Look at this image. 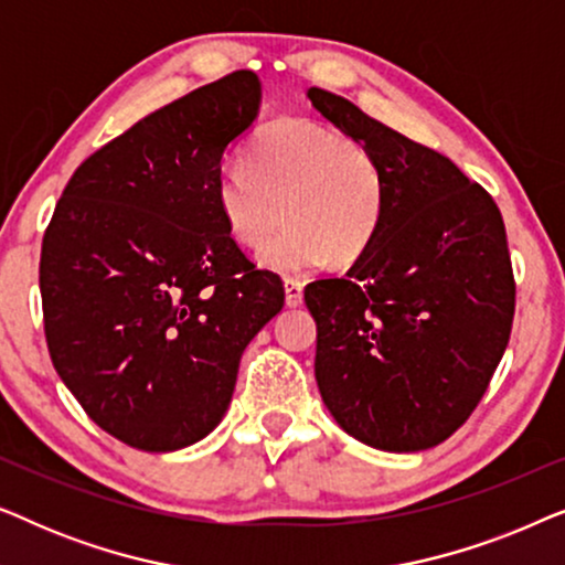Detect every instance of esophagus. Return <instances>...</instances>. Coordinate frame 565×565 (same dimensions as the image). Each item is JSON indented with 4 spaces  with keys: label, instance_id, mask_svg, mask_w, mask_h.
Listing matches in <instances>:
<instances>
[{
    "label": "esophagus",
    "instance_id": "esophagus-1",
    "mask_svg": "<svg viewBox=\"0 0 565 565\" xmlns=\"http://www.w3.org/2000/svg\"><path fill=\"white\" fill-rule=\"evenodd\" d=\"M285 303L290 308L303 303V282L296 280V277H288V280H285Z\"/></svg>",
    "mask_w": 565,
    "mask_h": 565
}]
</instances>
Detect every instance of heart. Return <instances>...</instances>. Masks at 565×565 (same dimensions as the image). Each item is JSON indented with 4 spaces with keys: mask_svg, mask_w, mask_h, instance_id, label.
I'll return each mask as SVG.
<instances>
[{
    "mask_svg": "<svg viewBox=\"0 0 565 565\" xmlns=\"http://www.w3.org/2000/svg\"><path fill=\"white\" fill-rule=\"evenodd\" d=\"M215 200L231 238L246 249H259L285 213L290 226L259 262L273 273L298 275L331 257H360L373 244L388 207V180L350 136L285 118L254 138L246 161L223 169Z\"/></svg>",
    "mask_w": 565,
    "mask_h": 565,
    "instance_id": "b5f03b06",
    "label": "heart"
}]
</instances>
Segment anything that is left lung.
<instances>
[{"label": "left lung", "mask_w": 565, "mask_h": 565, "mask_svg": "<svg viewBox=\"0 0 565 565\" xmlns=\"http://www.w3.org/2000/svg\"><path fill=\"white\" fill-rule=\"evenodd\" d=\"M323 118L388 180L373 244L344 277L316 280V383L339 427L419 452L462 427L489 388L514 319V275L493 198L450 159L311 87Z\"/></svg>", "instance_id": "1"}]
</instances>
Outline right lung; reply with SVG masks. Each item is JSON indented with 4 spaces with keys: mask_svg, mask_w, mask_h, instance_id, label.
Returning a JSON list of instances; mask_svg holds the SVG:
<instances>
[{
    "mask_svg": "<svg viewBox=\"0 0 565 565\" xmlns=\"http://www.w3.org/2000/svg\"><path fill=\"white\" fill-rule=\"evenodd\" d=\"M234 72L146 115L76 169L41 249L45 342L89 419L172 452L218 427L238 360L280 313V277L254 269L221 218V161L259 113Z\"/></svg>",
    "mask_w": 565,
    "mask_h": 565,
    "instance_id": "right-lung-1",
    "label": "right lung"
}]
</instances>
